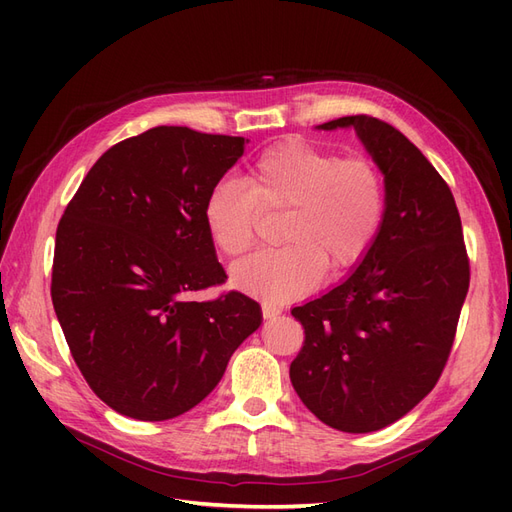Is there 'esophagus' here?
I'll return each instance as SVG.
<instances>
[{
    "mask_svg": "<svg viewBox=\"0 0 512 512\" xmlns=\"http://www.w3.org/2000/svg\"><path fill=\"white\" fill-rule=\"evenodd\" d=\"M282 314V309L277 305H271V303H262V318L265 320H273Z\"/></svg>",
    "mask_w": 512,
    "mask_h": 512,
    "instance_id": "obj_1",
    "label": "esophagus"
}]
</instances>
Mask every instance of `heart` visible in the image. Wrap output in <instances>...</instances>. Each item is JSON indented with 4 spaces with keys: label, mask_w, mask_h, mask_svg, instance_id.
Segmentation results:
<instances>
[{
    "label": "heart",
    "mask_w": 512,
    "mask_h": 512,
    "mask_svg": "<svg viewBox=\"0 0 512 512\" xmlns=\"http://www.w3.org/2000/svg\"><path fill=\"white\" fill-rule=\"evenodd\" d=\"M260 209L286 211L280 241L232 267L239 290L265 303H286L312 290L327 269L346 273L378 241L386 215V183L367 156L339 153L290 138L273 145L247 170L245 181L222 179L205 198V226L228 258L256 243Z\"/></svg>",
    "instance_id": "b5f03b06"
}]
</instances>
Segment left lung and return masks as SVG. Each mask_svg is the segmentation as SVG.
Wrapping results in <instances>:
<instances>
[{"instance_id":"8db88e82","label":"left lung","mask_w":512,"mask_h":512,"mask_svg":"<svg viewBox=\"0 0 512 512\" xmlns=\"http://www.w3.org/2000/svg\"><path fill=\"white\" fill-rule=\"evenodd\" d=\"M354 128L380 166L386 215L371 252L346 280L292 309L305 339L290 382L309 412L346 433L406 416L451 354L470 260L446 181L408 138L369 115L318 130Z\"/></svg>"}]
</instances>
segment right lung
<instances>
[{
    "label": "right lung",
    "mask_w": 512,
    "mask_h": 512,
    "mask_svg": "<svg viewBox=\"0 0 512 512\" xmlns=\"http://www.w3.org/2000/svg\"><path fill=\"white\" fill-rule=\"evenodd\" d=\"M243 136L158 126L113 145L61 215L51 299L72 359L106 406L168 421L222 380L260 305L230 290L205 198L243 156Z\"/></svg>",
    "instance_id": "1"
}]
</instances>
